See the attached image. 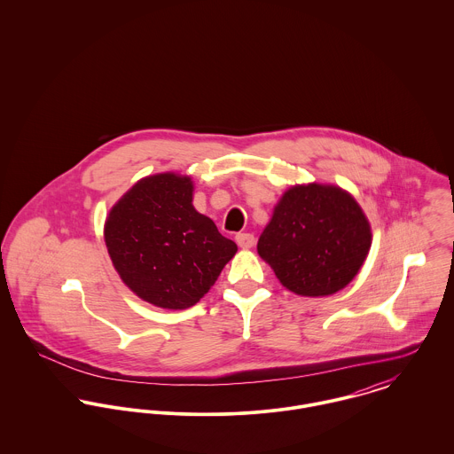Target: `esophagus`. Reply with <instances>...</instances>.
<instances>
[{
  "instance_id": "esophagus-1",
  "label": "esophagus",
  "mask_w": 454,
  "mask_h": 454,
  "mask_svg": "<svg viewBox=\"0 0 454 454\" xmlns=\"http://www.w3.org/2000/svg\"><path fill=\"white\" fill-rule=\"evenodd\" d=\"M236 243H238L241 248L248 250V248H254L255 238H254V234H250V232H239V234H236Z\"/></svg>"
}]
</instances>
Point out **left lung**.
<instances>
[{"mask_svg":"<svg viewBox=\"0 0 454 454\" xmlns=\"http://www.w3.org/2000/svg\"><path fill=\"white\" fill-rule=\"evenodd\" d=\"M369 248L371 227L356 200L317 184L285 192L257 245L283 286L306 297L344 288Z\"/></svg>","mask_w":454,"mask_h":454,"instance_id":"left-lung-1","label":"left lung"}]
</instances>
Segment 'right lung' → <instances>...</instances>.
<instances>
[{
	"label": "right lung",
	"instance_id": "obj_1",
	"mask_svg": "<svg viewBox=\"0 0 454 454\" xmlns=\"http://www.w3.org/2000/svg\"><path fill=\"white\" fill-rule=\"evenodd\" d=\"M192 182L173 173L137 182L110 211L108 254L143 301L187 309L215 285L238 247L195 211Z\"/></svg>",
	"mask_w": 454,
	"mask_h": 454
}]
</instances>
